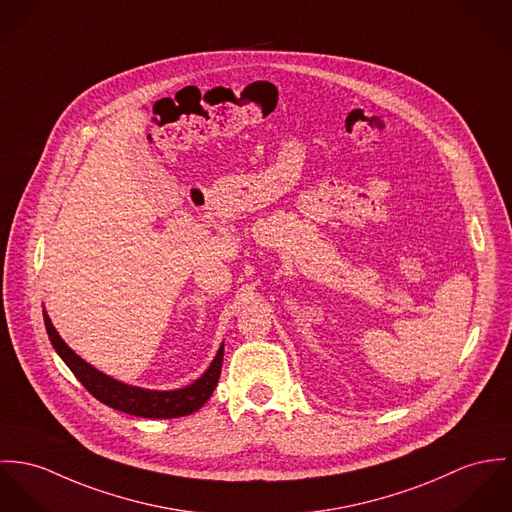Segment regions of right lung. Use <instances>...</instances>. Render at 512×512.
Masks as SVG:
<instances>
[{"label": "right lung", "mask_w": 512, "mask_h": 512, "mask_svg": "<svg viewBox=\"0 0 512 512\" xmlns=\"http://www.w3.org/2000/svg\"><path fill=\"white\" fill-rule=\"evenodd\" d=\"M45 328L49 334V340L53 343L55 351L60 359L68 365V369L76 375V379L92 393V397L100 402L112 406L115 410H121L125 414L141 416V418H178L188 416L204 406V402L212 397L220 373H222V361H224V345L218 349L214 361L206 369V373L190 383L184 389L174 391H151L143 387H133L127 383H121L114 377L98 371L88 361H84L80 355H76L66 341L58 336L47 310H43Z\"/></svg>", "instance_id": "right-lung-1"}]
</instances>
